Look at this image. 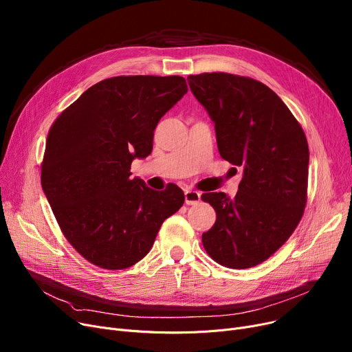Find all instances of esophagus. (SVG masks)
<instances>
[{"label":"esophagus","mask_w":352,"mask_h":352,"mask_svg":"<svg viewBox=\"0 0 352 352\" xmlns=\"http://www.w3.org/2000/svg\"><path fill=\"white\" fill-rule=\"evenodd\" d=\"M184 195H186V204L187 206H195L197 202H199V199H201V192L194 191V190H187Z\"/></svg>","instance_id":"obj_1"}]
</instances>
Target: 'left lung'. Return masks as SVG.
<instances>
[{"instance_id": "8db88e82", "label": "left lung", "mask_w": 352, "mask_h": 352, "mask_svg": "<svg viewBox=\"0 0 352 352\" xmlns=\"http://www.w3.org/2000/svg\"><path fill=\"white\" fill-rule=\"evenodd\" d=\"M188 84L215 124L218 151L244 175L235 198L206 192L217 212L202 245L218 264L251 268L283 247L307 204V137L265 84L227 72L190 76Z\"/></svg>"}]
</instances>
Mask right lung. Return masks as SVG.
Returning a JSON list of instances; mask_svg holds the SVG:
<instances>
[{
    "label": "right lung",
    "mask_w": 352,
    "mask_h": 352,
    "mask_svg": "<svg viewBox=\"0 0 352 352\" xmlns=\"http://www.w3.org/2000/svg\"><path fill=\"white\" fill-rule=\"evenodd\" d=\"M179 76H121L89 87L54 121L41 186L57 223L87 261L124 270L150 252L164 221L184 204L131 178V162L153 151L161 117L187 94Z\"/></svg>",
    "instance_id": "right-lung-1"
}]
</instances>
